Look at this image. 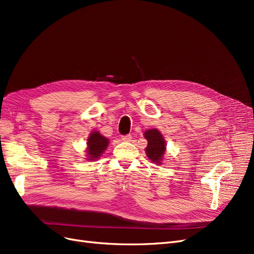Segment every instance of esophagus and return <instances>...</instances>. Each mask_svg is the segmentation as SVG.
Returning a JSON list of instances; mask_svg holds the SVG:
<instances>
[{"mask_svg": "<svg viewBox=\"0 0 254 254\" xmlns=\"http://www.w3.org/2000/svg\"><path fill=\"white\" fill-rule=\"evenodd\" d=\"M131 139H132V136L130 134H126V135L122 136V141H124V142H130L131 141Z\"/></svg>", "mask_w": 254, "mask_h": 254, "instance_id": "obj_1", "label": "esophagus"}]
</instances>
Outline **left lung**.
Masks as SVG:
<instances>
[{
  "mask_svg": "<svg viewBox=\"0 0 254 254\" xmlns=\"http://www.w3.org/2000/svg\"><path fill=\"white\" fill-rule=\"evenodd\" d=\"M144 136L148 141L146 147V155L155 163H161L165 152V141L162 134L157 129H150L145 131Z\"/></svg>",
  "mask_w": 254,
  "mask_h": 254,
  "instance_id": "obj_1",
  "label": "left lung"
}]
</instances>
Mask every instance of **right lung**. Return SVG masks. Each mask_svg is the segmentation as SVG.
<instances>
[{
    "label": "right lung",
    "mask_w": 254,
    "mask_h": 254,
    "mask_svg": "<svg viewBox=\"0 0 254 254\" xmlns=\"http://www.w3.org/2000/svg\"><path fill=\"white\" fill-rule=\"evenodd\" d=\"M88 159L90 161L98 159L101 157L104 150L107 148L109 144V140L107 137L103 136L101 133L94 131L92 132L88 139Z\"/></svg>",
    "instance_id": "add662e5"
}]
</instances>
